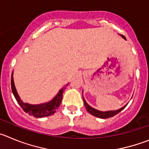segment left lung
Masks as SVG:
<instances>
[{
  "mask_svg": "<svg viewBox=\"0 0 149 149\" xmlns=\"http://www.w3.org/2000/svg\"><path fill=\"white\" fill-rule=\"evenodd\" d=\"M122 38H123L125 40H126V38L124 36L120 35ZM83 99H84V103L85 107H86V110L88 111V113L91 114V115L94 116L98 117V118H101V119H107V118H110V117H113L115 115L118 114L119 112L122 111L126 106L127 104H125V106H123L122 107H121L120 109H118V110H108V111H101V110H96V109L93 108L91 106H89L87 103H86V100L84 99V96H83Z\"/></svg>",
  "mask_w": 149,
  "mask_h": 149,
  "instance_id": "left-lung-1",
  "label": "left lung"
}]
</instances>
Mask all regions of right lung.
<instances>
[{
  "label": "right lung",
  "mask_w": 149,
  "mask_h": 149,
  "mask_svg": "<svg viewBox=\"0 0 149 149\" xmlns=\"http://www.w3.org/2000/svg\"><path fill=\"white\" fill-rule=\"evenodd\" d=\"M67 85H68V84H66L65 86H67ZM65 86H64L61 89H60L58 93L54 97L53 99H51L48 102L39 104H30L23 102V101L21 99V98L18 95L16 89H15L14 80H13V72L12 73V91H13V93L14 95V96H15L17 102L19 104V105L22 107V108L23 109V110L25 113H28L30 116L36 117V118H43V117L49 116L53 115L54 113H56V109L60 107V104L62 102L63 94L64 93V89H65Z\"/></svg>",
  "instance_id": "1"
}]
</instances>
